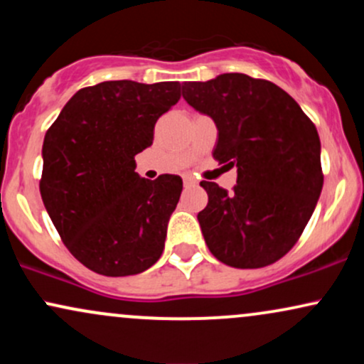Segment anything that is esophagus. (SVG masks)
Returning a JSON list of instances; mask_svg holds the SVG:
<instances>
[{
	"instance_id": "34e87169",
	"label": "esophagus",
	"mask_w": 364,
	"mask_h": 364,
	"mask_svg": "<svg viewBox=\"0 0 364 364\" xmlns=\"http://www.w3.org/2000/svg\"><path fill=\"white\" fill-rule=\"evenodd\" d=\"M183 183H185V186H195L196 181L191 176H183Z\"/></svg>"
}]
</instances>
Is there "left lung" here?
Masks as SVG:
<instances>
[{
  "instance_id": "obj_1",
  "label": "left lung",
  "mask_w": 364,
  "mask_h": 364,
  "mask_svg": "<svg viewBox=\"0 0 364 364\" xmlns=\"http://www.w3.org/2000/svg\"><path fill=\"white\" fill-rule=\"evenodd\" d=\"M183 97L215 121V161L237 168L232 191L200 183L208 195L198 214L208 250L235 269L272 265L298 243L321 193L315 124L281 87L245 73L188 82Z\"/></svg>"
}]
</instances>
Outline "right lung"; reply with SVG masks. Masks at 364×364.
Segmentation results:
<instances>
[{"label": "right lung", "instance_id": "obj_1", "mask_svg": "<svg viewBox=\"0 0 364 364\" xmlns=\"http://www.w3.org/2000/svg\"><path fill=\"white\" fill-rule=\"evenodd\" d=\"M179 97V82H102L78 90L46 132L41 196L63 243L92 272L135 275L161 258L183 181L140 178L135 156Z\"/></svg>", "mask_w": 364, "mask_h": 364}]
</instances>
